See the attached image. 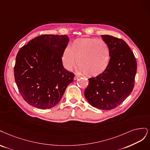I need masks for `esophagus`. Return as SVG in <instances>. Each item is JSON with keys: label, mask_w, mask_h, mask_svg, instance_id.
Returning <instances> with one entry per match:
<instances>
[{"label": "esophagus", "mask_w": 150, "mask_h": 150, "mask_svg": "<svg viewBox=\"0 0 150 150\" xmlns=\"http://www.w3.org/2000/svg\"><path fill=\"white\" fill-rule=\"evenodd\" d=\"M79 78H80V76L79 75H75V76H74V80H75L76 79H78Z\"/></svg>", "instance_id": "obj_1"}]
</instances>
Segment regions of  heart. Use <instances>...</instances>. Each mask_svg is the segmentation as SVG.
Listing matches in <instances>:
<instances>
[{"mask_svg": "<svg viewBox=\"0 0 150 150\" xmlns=\"http://www.w3.org/2000/svg\"><path fill=\"white\" fill-rule=\"evenodd\" d=\"M110 56V48L105 41L93 38H81L72 42L64 50L62 62L67 70L73 69L77 62L80 73L96 77L107 69Z\"/></svg>", "mask_w": 150, "mask_h": 150, "instance_id": "1", "label": "heart"}]
</instances>
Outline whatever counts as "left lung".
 Wrapping results in <instances>:
<instances>
[{"label": "left lung", "mask_w": 150, "mask_h": 150, "mask_svg": "<svg viewBox=\"0 0 150 150\" xmlns=\"http://www.w3.org/2000/svg\"><path fill=\"white\" fill-rule=\"evenodd\" d=\"M101 37L110 48L109 65L103 74L88 79L84 94L92 107L108 110L118 107L132 93L137 64L123 40L109 35Z\"/></svg>", "instance_id": "1"}]
</instances>
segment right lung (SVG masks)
Here are the masks:
<instances>
[{
    "label": "right lung",
    "mask_w": 150,
    "mask_h": 150,
    "mask_svg": "<svg viewBox=\"0 0 150 150\" xmlns=\"http://www.w3.org/2000/svg\"><path fill=\"white\" fill-rule=\"evenodd\" d=\"M69 37L42 35L33 38L17 53L14 77L27 103L49 109L60 101L75 75L64 68L62 55Z\"/></svg>",
    "instance_id": "right-lung-1"
}]
</instances>
